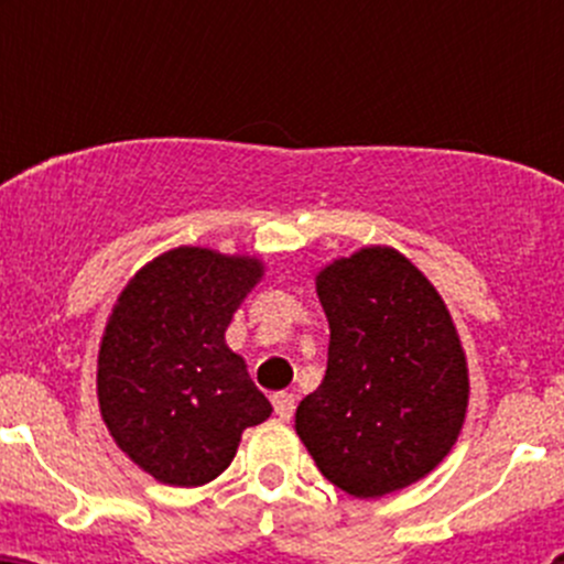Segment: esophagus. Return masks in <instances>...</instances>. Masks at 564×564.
Instances as JSON below:
<instances>
[{"label":"esophagus","instance_id":"obj_1","mask_svg":"<svg viewBox=\"0 0 564 564\" xmlns=\"http://www.w3.org/2000/svg\"><path fill=\"white\" fill-rule=\"evenodd\" d=\"M272 406H275V414L281 420H292L297 398H294L292 392H275V395H272Z\"/></svg>","mask_w":564,"mask_h":564}]
</instances>
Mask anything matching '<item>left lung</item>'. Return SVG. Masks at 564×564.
Returning <instances> with one entry per match:
<instances>
[{
	"label": "left lung",
	"mask_w": 564,
	"mask_h": 564,
	"mask_svg": "<svg viewBox=\"0 0 564 564\" xmlns=\"http://www.w3.org/2000/svg\"><path fill=\"white\" fill-rule=\"evenodd\" d=\"M329 322L327 371L294 429L318 471L357 499L423 480L464 429L469 368L445 300L390 246H366L316 275Z\"/></svg>",
	"instance_id": "1"
}]
</instances>
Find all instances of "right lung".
<instances>
[{
  "mask_svg": "<svg viewBox=\"0 0 564 564\" xmlns=\"http://www.w3.org/2000/svg\"><path fill=\"white\" fill-rule=\"evenodd\" d=\"M264 275L256 256L180 246L119 292L98 351V403L119 451L158 482L196 488L235 458L272 403L226 344Z\"/></svg>",
  "mask_w": 564,
  "mask_h": 564,
  "instance_id": "1",
  "label": "right lung"
}]
</instances>
